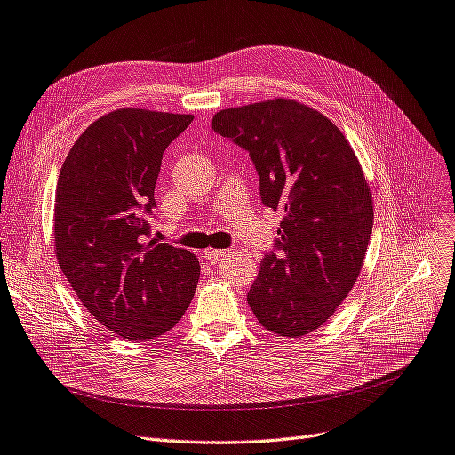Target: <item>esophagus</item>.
<instances>
[{
	"label": "esophagus",
	"instance_id": "esophagus-1",
	"mask_svg": "<svg viewBox=\"0 0 455 455\" xmlns=\"http://www.w3.org/2000/svg\"><path fill=\"white\" fill-rule=\"evenodd\" d=\"M203 254H204V258H209V259H218V258L228 256L229 251H226V249H206Z\"/></svg>",
	"mask_w": 455,
	"mask_h": 455
}]
</instances>
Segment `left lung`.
<instances>
[{"mask_svg": "<svg viewBox=\"0 0 455 455\" xmlns=\"http://www.w3.org/2000/svg\"><path fill=\"white\" fill-rule=\"evenodd\" d=\"M212 129L249 151L261 203L284 212L277 251L259 264L246 301L271 332L306 336L338 311L363 269L374 201L361 163L332 121L292 99L220 109Z\"/></svg>", "mask_w": 455, "mask_h": 455, "instance_id": "obj_1", "label": "left lung"}]
</instances>
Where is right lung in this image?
I'll return each mask as SVG.
<instances>
[{
	"label": "right lung",
	"instance_id": "1",
	"mask_svg": "<svg viewBox=\"0 0 455 455\" xmlns=\"http://www.w3.org/2000/svg\"><path fill=\"white\" fill-rule=\"evenodd\" d=\"M194 116L121 108L96 119L66 156L54 246L81 304L109 332L140 343L182 319L199 283L196 254L148 241L144 214L163 151Z\"/></svg>",
	"mask_w": 455,
	"mask_h": 455
}]
</instances>
